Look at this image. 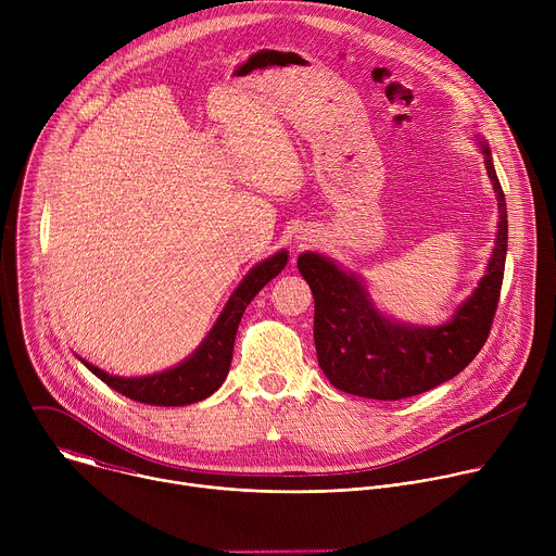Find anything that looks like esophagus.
Returning <instances> with one entry per match:
<instances>
[{
    "label": "esophagus",
    "instance_id": "esophagus-1",
    "mask_svg": "<svg viewBox=\"0 0 556 556\" xmlns=\"http://www.w3.org/2000/svg\"><path fill=\"white\" fill-rule=\"evenodd\" d=\"M301 240H303V244H301V247H305L307 242H312V240H309V237H301Z\"/></svg>",
    "mask_w": 556,
    "mask_h": 556
}]
</instances>
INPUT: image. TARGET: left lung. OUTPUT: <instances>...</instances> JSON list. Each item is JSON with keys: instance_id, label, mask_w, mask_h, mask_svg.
Listing matches in <instances>:
<instances>
[{"instance_id": "1", "label": "left lung", "mask_w": 556, "mask_h": 556, "mask_svg": "<svg viewBox=\"0 0 556 556\" xmlns=\"http://www.w3.org/2000/svg\"><path fill=\"white\" fill-rule=\"evenodd\" d=\"M484 163L500 204L497 244L478 290L448 324L438 328L393 324L378 314L363 283L334 262L316 253L296 260L314 296L316 358L337 389L374 401L409 399L459 374L484 348L500 303L508 247L506 198L489 147Z\"/></svg>"}]
</instances>
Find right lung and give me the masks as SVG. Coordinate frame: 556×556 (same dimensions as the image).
I'll return each instance as SVG.
<instances>
[{"label": "right lung", "instance_id": "add662e5", "mask_svg": "<svg viewBox=\"0 0 556 556\" xmlns=\"http://www.w3.org/2000/svg\"><path fill=\"white\" fill-rule=\"evenodd\" d=\"M288 264V253L281 251L270 260L257 264L232 292L224 312L219 314L217 324L213 326L206 341L191 354L185 363L163 374L142 376V378H118L110 376L103 369L86 363V367L97 374L105 384L114 391L127 395V399L153 407H180L208 399V395L224 382L230 361L237 326L242 321L247 305L255 299V294L275 279L283 266Z\"/></svg>", "mask_w": 556, "mask_h": 556}]
</instances>
